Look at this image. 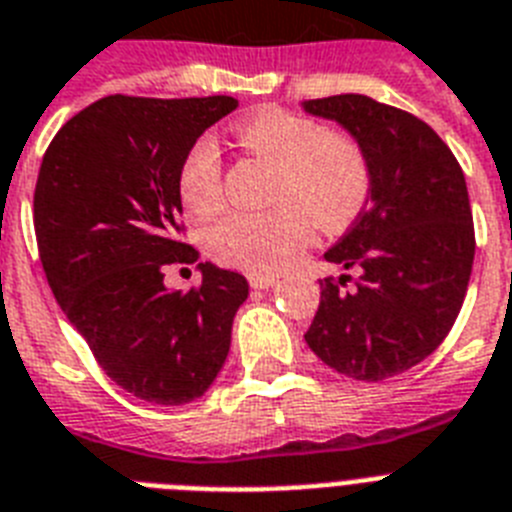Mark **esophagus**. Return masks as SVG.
Here are the masks:
<instances>
[{"label":"esophagus","instance_id":"obj_1","mask_svg":"<svg viewBox=\"0 0 512 512\" xmlns=\"http://www.w3.org/2000/svg\"><path fill=\"white\" fill-rule=\"evenodd\" d=\"M248 282H251V287H256V290H266V287H274L277 285V277L274 274H248Z\"/></svg>","mask_w":512,"mask_h":512}]
</instances>
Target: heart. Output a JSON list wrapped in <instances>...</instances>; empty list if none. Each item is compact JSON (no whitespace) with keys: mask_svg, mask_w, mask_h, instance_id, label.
I'll use <instances>...</instances> for the list:
<instances>
[{"mask_svg":"<svg viewBox=\"0 0 512 512\" xmlns=\"http://www.w3.org/2000/svg\"><path fill=\"white\" fill-rule=\"evenodd\" d=\"M243 149L274 164L266 211H227L206 230V251L222 264L256 274L282 272L311 238V219L324 230L350 225L371 193V159L356 135L280 107H264L235 125ZM177 193L193 214L222 204V156L198 138L177 170Z\"/></svg>","mask_w":512,"mask_h":512,"instance_id":"heart-1","label":"heart"}]
</instances>
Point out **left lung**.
I'll return each mask as SVG.
<instances>
[{
  "mask_svg": "<svg viewBox=\"0 0 512 512\" xmlns=\"http://www.w3.org/2000/svg\"><path fill=\"white\" fill-rule=\"evenodd\" d=\"M303 109L340 122L371 159V204L324 253L351 274L319 282L306 342L329 369L382 382L432 356L458 319L476 251L466 177L411 112L361 94Z\"/></svg>",
  "mask_w": 512,
  "mask_h": 512,
  "instance_id": "8db88e82",
  "label": "left lung"
}]
</instances>
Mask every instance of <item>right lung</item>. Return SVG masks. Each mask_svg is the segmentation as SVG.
I'll return each mask as SVG.
<instances>
[{
  "instance_id": "add662e5",
  "label": "right lung",
  "mask_w": 512,
  "mask_h": 512,
  "mask_svg": "<svg viewBox=\"0 0 512 512\" xmlns=\"http://www.w3.org/2000/svg\"><path fill=\"white\" fill-rule=\"evenodd\" d=\"M235 107L232 96H104L41 159L33 227L46 282L104 374L146 403L183 405L209 390L248 298L243 274L209 261L188 293L164 287L170 266L198 261L180 238V162Z\"/></svg>"
}]
</instances>
